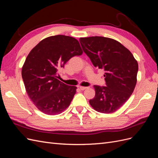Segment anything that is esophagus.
<instances>
[{
    "label": "esophagus",
    "mask_w": 158,
    "mask_h": 158,
    "mask_svg": "<svg viewBox=\"0 0 158 158\" xmlns=\"http://www.w3.org/2000/svg\"><path fill=\"white\" fill-rule=\"evenodd\" d=\"M79 88H80V90H84V89H88V87H84V86H80V87H79Z\"/></svg>",
    "instance_id": "obj_1"
}]
</instances>
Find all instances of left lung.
Wrapping results in <instances>:
<instances>
[{
    "instance_id": "1",
    "label": "left lung",
    "mask_w": 158,
    "mask_h": 158,
    "mask_svg": "<svg viewBox=\"0 0 158 158\" xmlns=\"http://www.w3.org/2000/svg\"><path fill=\"white\" fill-rule=\"evenodd\" d=\"M82 49L95 67L105 70L106 86L94 85L95 95L89 104L102 113L115 112L131 97L136 84L137 61L131 51L111 38H80Z\"/></svg>"
}]
</instances>
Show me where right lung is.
Wrapping results in <instances>:
<instances>
[{"label":"right lung","instance_id":"add662e5","mask_svg":"<svg viewBox=\"0 0 158 158\" xmlns=\"http://www.w3.org/2000/svg\"><path fill=\"white\" fill-rule=\"evenodd\" d=\"M82 52L77 40L63 35L45 38L30 51L22 76L28 96L40 111L55 115L69 106L77 88L61 82L57 76L66 62Z\"/></svg>","mask_w":158,"mask_h":158}]
</instances>
